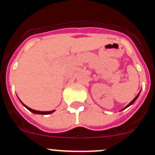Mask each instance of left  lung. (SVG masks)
<instances>
[{
    "label": "left lung",
    "instance_id": "left-lung-1",
    "mask_svg": "<svg viewBox=\"0 0 155 155\" xmlns=\"http://www.w3.org/2000/svg\"><path fill=\"white\" fill-rule=\"evenodd\" d=\"M139 94H140V93H139V94H137V96H136V97H135V98H134V99H133V100H132V101H131V102H130V103H129V104H128V105H127V106H126V107H125V108H124V109H127V107H129V106H130V105H132V104H133V103H134V102H135V101H136V99H137V98H138V96H139Z\"/></svg>",
    "mask_w": 155,
    "mask_h": 155
}]
</instances>
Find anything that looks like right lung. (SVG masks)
Segmentation results:
<instances>
[{
    "mask_svg": "<svg viewBox=\"0 0 155 155\" xmlns=\"http://www.w3.org/2000/svg\"><path fill=\"white\" fill-rule=\"evenodd\" d=\"M21 104H22L23 105H24L25 107L26 108V109H28V110L30 111V112H31V113H35V114H42V115H47V114H50V113H53V112H54V110H52V111H48V112H41V111H37V110H34V109H30V108H28V106H26V105H25L24 103H22L21 102Z\"/></svg>",
    "mask_w": 155,
    "mask_h": 155,
    "instance_id": "add662e5",
    "label": "right lung"
}]
</instances>
